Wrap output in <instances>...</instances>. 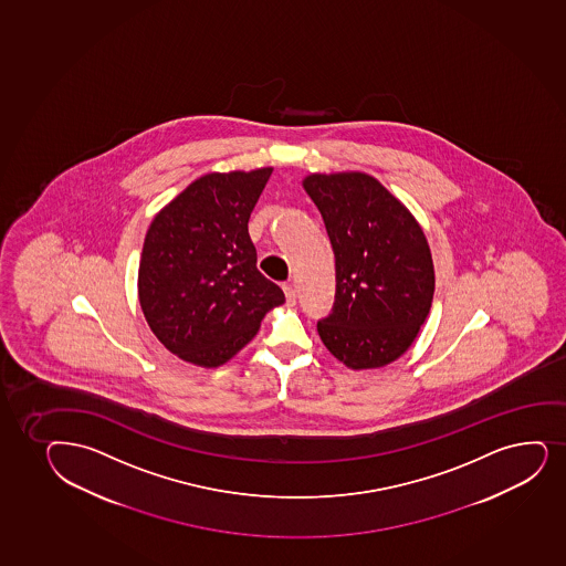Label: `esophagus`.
Listing matches in <instances>:
<instances>
[{
    "label": "esophagus",
    "mask_w": 566,
    "mask_h": 566,
    "mask_svg": "<svg viewBox=\"0 0 566 566\" xmlns=\"http://www.w3.org/2000/svg\"><path fill=\"white\" fill-rule=\"evenodd\" d=\"M283 293H285L286 306H294L296 304V291H294V286L291 283H285L283 285Z\"/></svg>",
    "instance_id": "esophagus-1"
}]
</instances>
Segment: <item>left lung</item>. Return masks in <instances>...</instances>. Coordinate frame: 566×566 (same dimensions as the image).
Wrapping results in <instances>:
<instances>
[{"label": "left lung", "instance_id": "left-lung-1", "mask_svg": "<svg viewBox=\"0 0 566 566\" xmlns=\"http://www.w3.org/2000/svg\"><path fill=\"white\" fill-rule=\"evenodd\" d=\"M304 189L323 214L336 256V302L317 332L352 370L395 363L429 317L434 264L421 224L363 171L312 174Z\"/></svg>", "mask_w": 566, "mask_h": 566}]
</instances>
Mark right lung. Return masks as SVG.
Here are the masks:
<instances>
[{
    "mask_svg": "<svg viewBox=\"0 0 566 566\" xmlns=\"http://www.w3.org/2000/svg\"><path fill=\"white\" fill-rule=\"evenodd\" d=\"M273 168L208 174L150 222L137 296L150 331L185 363L217 368L241 352L273 307L280 286L256 270L249 217Z\"/></svg>",
    "mask_w": 566,
    "mask_h": 566,
    "instance_id": "right-lung-1",
    "label": "right lung"
}]
</instances>
